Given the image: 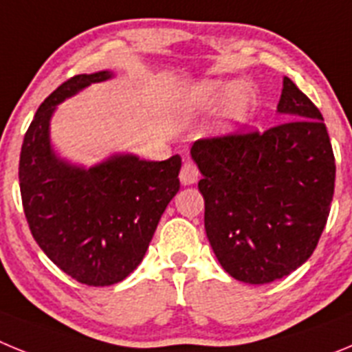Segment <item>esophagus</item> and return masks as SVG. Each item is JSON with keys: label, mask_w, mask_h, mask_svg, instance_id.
Segmentation results:
<instances>
[{"label": "esophagus", "mask_w": 352, "mask_h": 352, "mask_svg": "<svg viewBox=\"0 0 352 352\" xmlns=\"http://www.w3.org/2000/svg\"><path fill=\"white\" fill-rule=\"evenodd\" d=\"M197 179H199L197 166H195L194 162L186 160L185 164H183L182 170H179V182H182L183 185H192V183H195Z\"/></svg>", "instance_id": "1"}]
</instances>
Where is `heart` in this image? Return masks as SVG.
<instances>
[{
	"label": "heart",
	"mask_w": 352,
	"mask_h": 352,
	"mask_svg": "<svg viewBox=\"0 0 352 352\" xmlns=\"http://www.w3.org/2000/svg\"><path fill=\"white\" fill-rule=\"evenodd\" d=\"M194 104L203 109H214L222 105L223 129L231 130L250 118L256 95L248 84L204 80L194 93Z\"/></svg>",
	"instance_id": "1"
}]
</instances>
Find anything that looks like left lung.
Returning a JSON list of instances; mask_svg holds the SVG:
<instances>
[{
  "mask_svg": "<svg viewBox=\"0 0 352 352\" xmlns=\"http://www.w3.org/2000/svg\"><path fill=\"white\" fill-rule=\"evenodd\" d=\"M278 125L199 139L204 229L232 278L270 284L316 250L335 190V157L322 114L284 77Z\"/></svg>",
  "mask_w": 352,
  "mask_h": 352,
  "instance_id": "obj_1",
  "label": "left lung"
}]
</instances>
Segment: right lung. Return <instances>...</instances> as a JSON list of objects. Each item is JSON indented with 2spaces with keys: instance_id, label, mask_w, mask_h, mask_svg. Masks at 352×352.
Returning a JSON list of instances; mask_svg holds the SVG:
<instances>
[{
  "instance_id": "obj_1",
  "label": "right lung",
  "mask_w": 352,
  "mask_h": 352,
  "mask_svg": "<svg viewBox=\"0 0 352 352\" xmlns=\"http://www.w3.org/2000/svg\"><path fill=\"white\" fill-rule=\"evenodd\" d=\"M113 72L80 74L43 100L24 135L19 185L30 231L77 282L104 287L141 264L162 213L179 190L182 157L162 162L113 155L89 169L56 157L49 123L56 105Z\"/></svg>"
}]
</instances>
